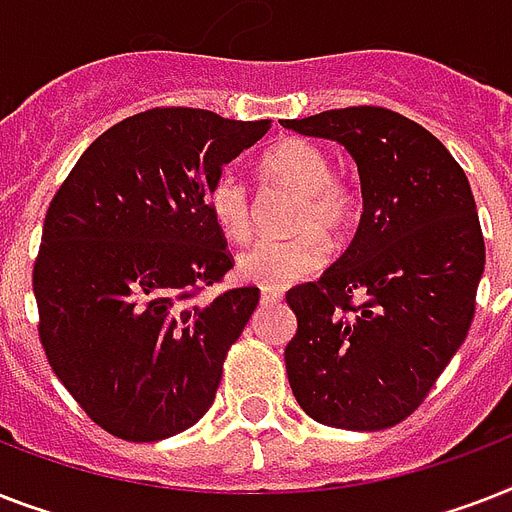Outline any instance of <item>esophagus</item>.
<instances>
[{"label":"esophagus","mask_w":512,"mask_h":512,"mask_svg":"<svg viewBox=\"0 0 512 512\" xmlns=\"http://www.w3.org/2000/svg\"><path fill=\"white\" fill-rule=\"evenodd\" d=\"M277 301H282V290L261 288V304H277Z\"/></svg>","instance_id":"obj_1"}]
</instances>
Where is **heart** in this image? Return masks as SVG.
<instances>
[{"label":"heart","mask_w":512,"mask_h":512,"mask_svg":"<svg viewBox=\"0 0 512 512\" xmlns=\"http://www.w3.org/2000/svg\"><path fill=\"white\" fill-rule=\"evenodd\" d=\"M259 169L269 185L298 195L290 211L288 240H261L240 253L237 275L261 288H288L317 275L327 264L328 240L349 232L359 214V192L349 179L335 174L320 145L288 137L261 155ZM208 211L216 227L232 240H245L253 230L251 190L235 171H219L208 187Z\"/></svg>","instance_id":"obj_1"}]
</instances>
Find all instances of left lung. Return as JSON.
I'll list each match as a JSON object with an SVG mask.
<instances>
[{"label": "left lung", "instance_id": "8db88e82", "mask_svg": "<svg viewBox=\"0 0 512 512\" xmlns=\"http://www.w3.org/2000/svg\"><path fill=\"white\" fill-rule=\"evenodd\" d=\"M282 126L341 142L365 198L346 253L285 296L290 388L317 423L383 431L418 410L468 335L486 261L476 200L447 147L402 113L354 105Z\"/></svg>", "mask_w": 512, "mask_h": 512}]
</instances>
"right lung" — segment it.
Returning <instances> with one entry per match:
<instances>
[{
  "label": "right lung",
  "mask_w": 512,
  "mask_h": 512,
  "mask_svg": "<svg viewBox=\"0 0 512 512\" xmlns=\"http://www.w3.org/2000/svg\"><path fill=\"white\" fill-rule=\"evenodd\" d=\"M269 126L145 110L100 134L57 187L34 261L39 341L102 431L161 441L214 404L259 288L198 304L235 264L208 187Z\"/></svg>",
  "instance_id": "add662e5"
}]
</instances>
